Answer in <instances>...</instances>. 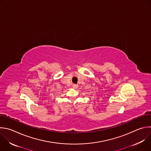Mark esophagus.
I'll return each instance as SVG.
<instances>
[{
    "mask_svg": "<svg viewBox=\"0 0 151 151\" xmlns=\"http://www.w3.org/2000/svg\"><path fill=\"white\" fill-rule=\"evenodd\" d=\"M72 86H73L74 88H77L78 85H77V84H73V85H72Z\"/></svg>",
    "mask_w": 151,
    "mask_h": 151,
    "instance_id": "obj_1",
    "label": "esophagus"
}]
</instances>
